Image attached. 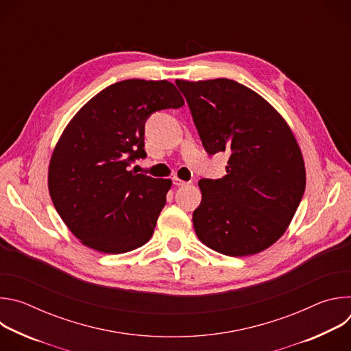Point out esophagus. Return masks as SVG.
Masks as SVG:
<instances>
[{
    "label": "esophagus",
    "instance_id": "1",
    "mask_svg": "<svg viewBox=\"0 0 351 351\" xmlns=\"http://www.w3.org/2000/svg\"><path fill=\"white\" fill-rule=\"evenodd\" d=\"M172 183H173V186H176V187H179V186H184V184H186V182H183V180H180V179H178V178H173Z\"/></svg>",
    "mask_w": 351,
    "mask_h": 351
}]
</instances>
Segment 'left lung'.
Segmentation results:
<instances>
[{
	"label": "left lung",
	"instance_id": "obj_1",
	"mask_svg": "<svg viewBox=\"0 0 351 351\" xmlns=\"http://www.w3.org/2000/svg\"><path fill=\"white\" fill-rule=\"evenodd\" d=\"M175 83L208 156L229 153L223 178L198 182L194 230L221 254H257L285 233L303 198L300 147L285 119L248 87L229 79Z\"/></svg>",
	"mask_w": 351,
	"mask_h": 351
}]
</instances>
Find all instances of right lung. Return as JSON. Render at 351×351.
Segmentation results:
<instances>
[{
    "label": "right lung",
    "instance_id": "right-lung-1",
    "mask_svg": "<svg viewBox=\"0 0 351 351\" xmlns=\"http://www.w3.org/2000/svg\"><path fill=\"white\" fill-rule=\"evenodd\" d=\"M184 101L167 80L129 79L94 95L64 130L48 169L53 204L87 247L121 254L153 236L172 182L130 171L152 114Z\"/></svg>",
    "mask_w": 351,
    "mask_h": 351
}]
</instances>
